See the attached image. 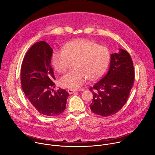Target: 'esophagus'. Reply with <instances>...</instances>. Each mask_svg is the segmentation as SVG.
<instances>
[{
    "label": "esophagus",
    "mask_w": 155,
    "mask_h": 155,
    "mask_svg": "<svg viewBox=\"0 0 155 155\" xmlns=\"http://www.w3.org/2000/svg\"><path fill=\"white\" fill-rule=\"evenodd\" d=\"M77 90H74V89H69L68 90V93L70 94H73V93H74V92H76Z\"/></svg>",
    "instance_id": "obj_1"
}]
</instances>
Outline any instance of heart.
Here are the masks:
<instances>
[{
  "label": "heart",
  "mask_w": 155,
  "mask_h": 155,
  "mask_svg": "<svg viewBox=\"0 0 155 155\" xmlns=\"http://www.w3.org/2000/svg\"><path fill=\"white\" fill-rule=\"evenodd\" d=\"M110 58L107 47L81 38L68 43L64 49L55 51L52 55V65L55 71L64 73L69 69L72 61H75L76 70L65 74L60 82L63 87L76 89L88 78L94 80L100 78L108 66Z\"/></svg>",
  "instance_id": "obj_1"
}]
</instances>
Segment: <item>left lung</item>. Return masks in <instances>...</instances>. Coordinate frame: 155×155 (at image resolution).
Returning <instances> with one entry per match:
<instances>
[{
    "label": "left lung",
    "instance_id": "left-lung-1",
    "mask_svg": "<svg viewBox=\"0 0 155 155\" xmlns=\"http://www.w3.org/2000/svg\"><path fill=\"white\" fill-rule=\"evenodd\" d=\"M134 69L130 54L120 49L110 55L106 75L90 90L94 97L90 105L93 113L103 117L114 115L126 103L134 85Z\"/></svg>",
    "mask_w": 155,
    "mask_h": 155
}]
</instances>
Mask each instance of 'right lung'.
Listing matches in <instances>:
<instances>
[{
  "instance_id": "1",
  "label": "right lung",
  "mask_w": 155,
  "mask_h": 155,
  "mask_svg": "<svg viewBox=\"0 0 155 155\" xmlns=\"http://www.w3.org/2000/svg\"><path fill=\"white\" fill-rule=\"evenodd\" d=\"M52 49L45 41L34 44L28 50L21 68V83L24 94L41 115L56 116L66 108L68 93L64 89L54 91L55 80L51 65Z\"/></svg>"
}]
</instances>
